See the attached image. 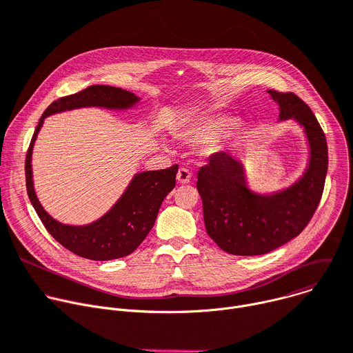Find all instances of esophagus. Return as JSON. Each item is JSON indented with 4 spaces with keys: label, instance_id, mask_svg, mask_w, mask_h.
I'll list each match as a JSON object with an SVG mask.
<instances>
[{
    "label": "esophagus",
    "instance_id": "1",
    "mask_svg": "<svg viewBox=\"0 0 353 353\" xmlns=\"http://www.w3.org/2000/svg\"><path fill=\"white\" fill-rule=\"evenodd\" d=\"M176 177H177V181H179V183L185 184V183H188L190 179H191V172H190L188 169H185V168H180Z\"/></svg>",
    "mask_w": 353,
    "mask_h": 353
}]
</instances>
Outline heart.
<instances>
[{
    "mask_svg": "<svg viewBox=\"0 0 353 353\" xmlns=\"http://www.w3.org/2000/svg\"><path fill=\"white\" fill-rule=\"evenodd\" d=\"M232 123H234V119L228 117L201 118L196 123L190 126V130L185 134V138L187 141L196 145H210L214 141L212 146H216L218 143L216 139L225 134Z\"/></svg>",
    "mask_w": 353,
    "mask_h": 353,
    "instance_id": "heart-1",
    "label": "heart"
}]
</instances>
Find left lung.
<instances>
[{"mask_svg": "<svg viewBox=\"0 0 353 353\" xmlns=\"http://www.w3.org/2000/svg\"><path fill=\"white\" fill-rule=\"evenodd\" d=\"M280 107V119L294 118L310 141L311 160L304 177L274 196L253 194L245 185L239 162L221 152L199 170L197 190L203 200L210 238L231 254H263L287 243L308 225L323 197L328 146L311 108L292 91L268 90Z\"/></svg>", "mask_w": 353, "mask_h": 353, "instance_id": "obj_1", "label": "left lung"}]
</instances>
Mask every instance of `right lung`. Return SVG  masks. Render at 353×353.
I'll list each match as a JSON object with an SVG mask.
<instances>
[{"label":"right lung","instance_id":"right-lung-1","mask_svg":"<svg viewBox=\"0 0 353 353\" xmlns=\"http://www.w3.org/2000/svg\"><path fill=\"white\" fill-rule=\"evenodd\" d=\"M138 101L135 94L111 85H90L76 94L53 101L43 112L29 143L25 157V179L28 197L48 232L66 249L91 261H111L132 253L146 238L156 221L165 197L176 185L177 165L143 172L134 177L122 199L97 222L85 227L61 225L49 216L39 204L32 183V148L43 119L52 114L80 107L126 108Z\"/></svg>","mask_w":353,"mask_h":353}]
</instances>
